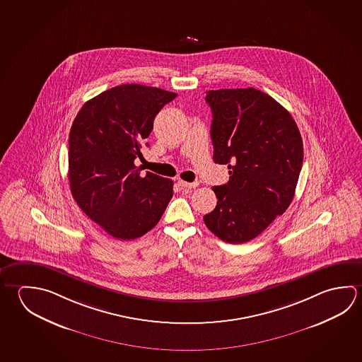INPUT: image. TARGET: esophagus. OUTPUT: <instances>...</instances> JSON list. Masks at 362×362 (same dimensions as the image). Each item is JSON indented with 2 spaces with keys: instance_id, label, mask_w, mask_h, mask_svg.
<instances>
[{
  "instance_id": "34e87169",
  "label": "esophagus",
  "mask_w": 362,
  "mask_h": 362,
  "mask_svg": "<svg viewBox=\"0 0 362 362\" xmlns=\"http://www.w3.org/2000/svg\"><path fill=\"white\" fill-rule=\"evenodd\" d=\"M178 184L185 189H192V188L197 187V183H188V182H184V180H178Z\"/></svg>"
}]
</instances>
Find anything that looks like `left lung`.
Returning a JSON list of instances; mask_svg holds the SVG:
<instances>
[{
  "mask_svg": "<svg viewBox=\"0 0 362 362\" xmlns=\"http://www.w3.org/2000/svg\"><path fill=\"white\" fill-rule=\"evenodd\" d=\"M214 161L230 178L212 189L217 204L203 216L211 233L230 244L252 240L293 199L304 148L296 122L260 90H211Z\"/></svg>",
  "mask_w": 362,
  "mask_h": 362,
  "instance_id": "obj_1",
  "label": "left lung"
}]
</instances>
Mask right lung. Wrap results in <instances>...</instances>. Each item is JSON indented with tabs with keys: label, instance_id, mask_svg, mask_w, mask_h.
Instances as JSON below:
<instances>
[{
	"label": "right lung",
	"instance_id": "1",
	"mask_svg": "<svg viewBox=\"0 0 362 362\" xmlns=\"http://www.w3.org/2000/svg\"><path fill=\"white\" fill-rule=\"evenodd\" d=\"M175 93L126 83L103 91L77 113L70 131L69 180L78 207L107 234L132 240L160 221L173 180L147 172L134 159L161 108Z\"/></svg>",
	"mask_w": 362,
	"mask_h": 362
}]
</instances>
